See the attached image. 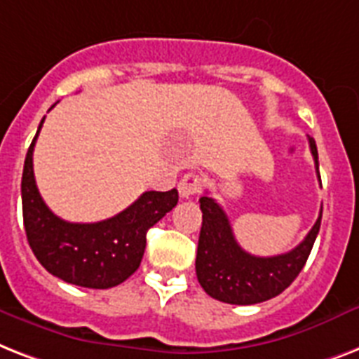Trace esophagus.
<instances>
[{"label": "esophagus", "instance_id": "obj_1", "mask_svg": "<svg viewBox=\"0 0 359 359\" xmlns=\"http://www.w3.org/2000/svg\"><path fill=\"white\" fill-rule=\"evenodd\" d=\"M202 187H203L202 177L198 176V174H194V172L185 174V176L180 180V183H177V191H180L182 198L194 196V194H198L200 191H202Z\"/></svg>", "mask_w": 359, "mask_h": 359}]
</instances>
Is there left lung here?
Instances as JSON below:
<instances>
[{"instance_id":"obj_1","label":"left lung","mask_w":359,"mask_h":359,"mask_svg":"<svg viewBox=\"0 0 359 359\" xmlns=\"http://www.w3.org/2000/svg\"><path fill=\"white\" fill-rule=\"evenodd\" d=\"M308 139L317 176L320 180L317 144L311 137ZM200 209L202 229L196 252L198 282L209 297L237 306L265 302L269 298L278 297L294 282V278L300 274L308 261L323 219L320 209L319 219L309 229L306 239L291 252L272 257H259L241 248L235 241L224 209L213 198H209L208 194L200 198Z\"/></svg>"}]
</instances>
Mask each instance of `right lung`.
Wrapping results in <instances>:
<instances>
[{
    "mask_svg": "<svg viewBox=\"0 0 359 359\" xmlns=\"http://www.w3.org/2000/svg\"><path fill=\"white\" fill-rule=\"evenodd\" d=\"M34 135L22 174V211L25 235L40 265L65 282L88 289H109L126 282L139 269L146 233L177 203V191H146L130 208L93 224L66 222L51 213L40 196L33 172Z\"/></svg>",
    "mask_w": 359,
    "mask_h": 359,
    "instance_id": "obj_1",
    "label": "right lung"
}]
</instances>
